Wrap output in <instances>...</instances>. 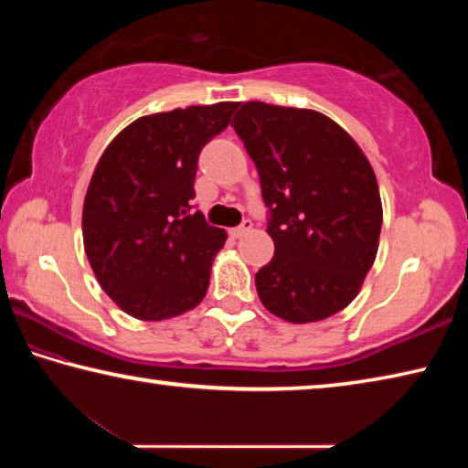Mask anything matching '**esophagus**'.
<instances>
[{
  "instance_id": "obj_1",
  "label": "esophagus",
  "mask_w": 468,
  "mask_h": 468,
  "mask_svg": "<svg viewBox=\"0 0 468 468\" xmlns=\"http://www.w3.org/2000/svg\"><path fill=\"white\" fill-rule=\"evenodd\" d=\"M250 231H251V220H243V223H241L239 227L233 229L231 235L235 237V239H239V237H245Z\"/></svg>"
}]
</instances>
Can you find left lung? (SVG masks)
<instances>
[{"instance_id":"left-lung-1","label":"left lung","mask_w":468,"mask_h":468,"mask_svg":"<svg viewBox=\"0 0 468 468\" xmlns=\"http://www.w3.org/2000/svg\"><path fill=\"white\" fill-rule=\"evenodd\" d=\"M231 125L256 163L274 258L256 272L260 301L291 324L351 303L374 264L382 200L357 142L312 109L250 101Z\"/></svg>"}]
</instances>
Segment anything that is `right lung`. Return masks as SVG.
<instances>
[{
    "label": "right lung",
    "mask_w": 468,
    "mask_h": 468,
    "mask_svg": "<svg viewBox=\"0 0 468 468\" xmlns=\"http://www.w3.org/2000/svg\"><path fill=\"white\" fill-rule=\"evenodd\" d=\"M237 102L138 117L109 142L82 210L84 251L102 291L132 318L158 322L200 303L225 229L192 215L197 156Z\"/></svg>",
    "instance_id": "add662e5"
}]
</instances>
